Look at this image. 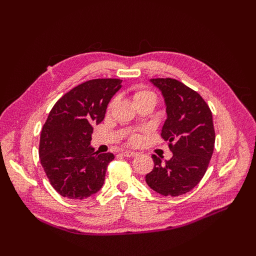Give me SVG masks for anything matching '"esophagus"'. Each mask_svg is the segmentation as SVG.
<instances>
[{
    "label": "esophagus",
    "instance_id": "obj_1",
    "mask_svg": "<svg viewBox=\"0 0 256 256\" xmlns=\"http://www.w3.org/2000/svg\"><path fill=\"white\" fill-rule=\"evenodd\" d=\"M121 154L125 157H134L138 155V153H135V152H133V150H122Z\"/></svg>",
    "mask_w": 256,
    "mask_h": 256
}]
</instances>
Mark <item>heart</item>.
Listing matches in <instances>:
<instances>
[{
  "label": "heart",
  "instance_id": "obj_1",
  "mask_svg": "<svg viewBox=\"0 0 256 256\" xmlns=\"http://www.w3.org/2000/svg\"><path fill=\"white\" fill-rule=\"evenodd\" d=\"M132 94H133V99L135 101L136 104H140V103L143 102H148V101H152L156 103L157 100V96L154 91H152L150 89H148V86H135L132 88ZM116 101V98H113V99L108 103V108H111L114 103ZM128 142L131 144H138L140 142V136L136 134H132L131 136L128 138Z\"/></svg>",
  "mask_w": 256,
  "mask_h": 256
}]
</instances>
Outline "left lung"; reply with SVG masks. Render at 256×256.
<instances>
[{
    "label": "left lung",
    "mask_w": 256,
    "mask_h": 256,
    "mask_svg": "<svg viewBox=\"0 0 256 256\" xmlns=\"http://www.w3.org/2000/svg\"><path fill=\"white\" fill-rule=\"evenodd\" d=\"M164 96L167 120L162 138L172 152L170 160L152 156L146 184L162 196H180L197 186L208 170L216 133L209 106L197 91L172 78L150 79Z\"/></svg>",
    "instance_id": "1"
}]
</instances>
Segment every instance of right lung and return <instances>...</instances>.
Here are the masks:
<instances>
[{
    "label": "right lung",
    "mask_w": 256,
    "mask_h": 256,
    "mask_svg": "<svg viewBox=\"0 0 256 256\" xmlns=\"http://www.w3.org/2000/svg\"><path fill=\"white\" fill-rule=\"evenodd\" d=\"M121 79H92L74 86L52 106L42 128L40 160L56 192L81 200L99 192L112 153L90 146L94 125L103 121Z\"/></svg>",
    "instance_id": "1"
}]
</instances>
